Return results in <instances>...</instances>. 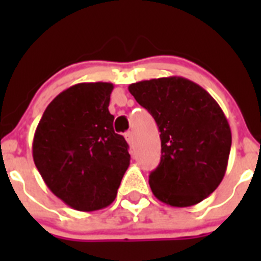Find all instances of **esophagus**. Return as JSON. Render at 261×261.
Wrapping results in <instances>:
<instances>
[{"mask_svg":"<svg viewBox=\"0 0 261 261\" xmlns=\"http://www.w3.org/2000/svg\"><path fill=\"white\" fill-rule=\"evenodd\" d=\"M125 138H126V141H128V144L130 145V146H133V142H135V135H133L132 130H128V132L125 133Z\"/></svg>","mask_w":261,"mask_h":261,"instance_id":"obj_1","label":"esophagus"}]
</instances>
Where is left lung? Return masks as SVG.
<instances>
[{
	"instance_id": "left-lung-1",
	"label": "left lung",
	"mask_w": 261,
	"mask_h": 261,
	"mask_svg": "<svg viewBox=\"0 0 261 261\" xmlns=\"http://www.w3.org/2000/svg\"><path fill=\"white\" fill-rule=\"evenodd\" d=\"M128 89L161 132L151 192L177 208L199 204L220 186L227 167L231 130L223 111L206 90L183 77L141 81Z\"/></svg>"
}]
</instances>
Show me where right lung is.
<instances>
[{
    "instance_id": "1",
    "label": "right lung",
    "mask_w": 261,
    "mask_h": 261,
    "mask_svg": "<svg viewBox=\"0 0 261 261\" xmlns=\"http://www.w3.org/2000/svg\"><path fill=\"white\" fill-rule=\"evenodd\" d=\"M114 85L78 84L45 108L32 156L47 187L70 208L93 212L112 204L130 162L128 144L114 130Z\"/></svg>"
}]
</instances>
